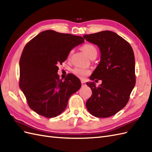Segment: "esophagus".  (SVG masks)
Instances as JSON below:
<instances>
[{
	"instance_id": "1",
	"label": "esophagus",
	"mask_w": 152,
	"mask_h": 152,
	"mask_svg": "<svg viewBox=\"0 0 152 152\" xmlns=\"http://www.w3.org/2000/svg\"><path fill=\"white\" fill-rule=\"evenodd\" d=\"M81 83L82 86H84V85H85V82L84 81H81Z\"/></svg>"
}]
</instances>
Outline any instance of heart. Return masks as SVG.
Instances as JSON below:
<instances>
[{
	"label": "heart",
	"instance_id": "b5f03b06",
	"mask_svg": "<svg viewBox=\"0 0 152 152\" xmlns=\"http://www.w3.org/2000/svg\"><path fill=\"white\" fill-rule=\"evenodd\" d=\"M81 49L86 55L90 58H95L97 55V50L94 45L91 44V43H85L83 46H81ZM73 53V50H71L69 52L67 58H70ZM72 72L76 76L81 79H83L85 77L89 75L90 71L87 69H85L83 67H76L74 68L72 70Z\"/></svg>",
	"mask_w": 152,
	"mask_h": 152
}]
</instances>
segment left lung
Segmentation results:
<instances>
[{
    "label": "left lung",
    "instance_id": "obj_1",
    "mask_svg": "<svg viewBox=\"0 0 152 152\" xmlns=\"http://www.w3.org/2000/svg\"><path fill=\"white\" fill-rule=\"evenodd\" d=\"M83 37L100 48L101 61L90 80L102 81L99 86H95L94 82L86 83L92 94L86 101V106L93 116L107 118L126 106L135 86L133 50L126 40L110 30L86 34Z\"/></svg>",
    "mask_w": 152,
    "mask_h": 152
}]
</instances>
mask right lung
I'll list each match as a JSON object with an SVG mask.
<instances>
[{
    "label": "right lung",
    "instance_id": "add662e5",
    "mask_svg": "<svg viewBox=\"0 0 152 152\" xmlns=\"http://www.w3.org/2000/svg\"><path fill=\"white\" fill-rule=\"evenodd\" d=\"M83 42L82 37L48 30L26 44L20 60L19 86L28 106L38 115L48 118L58 116L80 88V80L72 74L60 80L57 64Z\"/></svg>",
    "mask_w": 152,
    "mask_h": 152
}]
</instances>
